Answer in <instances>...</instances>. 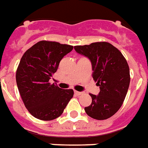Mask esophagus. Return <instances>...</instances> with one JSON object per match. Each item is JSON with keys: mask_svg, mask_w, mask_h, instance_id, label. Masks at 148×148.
Listing matches in <instances>:
<instances>
[{"mask_svg": "<svg viewBox=\"0 0 148 148\" xmlns=\"http://www.w3.org/2000/svg\"><path fill=\"white\" fill-rule=\"evenodd\" d=\"M74 93L76 94L77 96H81V95H83V92H77V91H74Z\"/></svg>", "mask_w": 148, "mask_h": 148, "instance_id": "1", "label": "esophagus"}]
</instances>
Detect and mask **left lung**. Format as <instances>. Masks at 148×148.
<instances>
[{"instance_id": "left-lung-1", "label": "left lung", "mask_w": 148, "mask_h": 148, "mask_svg": "<svg viewBox=\"0 0 148 148\" xmlns=\"http://www.w3.org/2000/svg\"><path fill=\"white\" fill-rule=\"evenodd\" d=\"M75 51L89 59L92 77L99 86V95L90 94L92 103L86 114L97 120L110 118L120 109L130 86V67L119 49L108 42L74 46Z\"/></svg>"}]
</instances>
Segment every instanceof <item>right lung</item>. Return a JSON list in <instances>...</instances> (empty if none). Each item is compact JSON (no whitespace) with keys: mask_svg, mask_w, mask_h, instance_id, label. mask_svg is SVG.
Returning a JSON list of instances; mask_svg holds the SVG:
<instances>
[{"mask_svg":"<svg viewBox=\"0 0 148 148\" xmlns=\"http://www.w3.org/2000/svg\"><path fill=\"white\" fill-rule=\"evenodd\" d=\"M73 49L69 45L40 40L21 58L16 83L25 107L36 119L50 121L60 117L74 96L73 89H63L49 82L61 60Z\"/></svg>","mask_w":148,"mask_h":148,"instance_id":"1","label":"right lung"}]
</instances>
